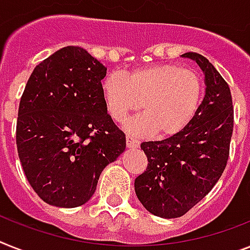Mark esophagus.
<instances>
[{
  "label": "esophagus",
  "mask_w": 250,
  "mask_h": 250,
  "mask_svg": "<svg viewBox=\"0 0 250 250\" xmlns=\"http://www.w3.org/2000/svg\"><path fill=\"white\" fill-rule=\"evenodd\" d=\"M126 147L130 148V149H135V148L139 147V140H137L135 138L127 135V137H126Z\"/></svg>",
  "instance_id": "obj_1"
}]
</instances>
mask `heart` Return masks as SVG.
<instances>
[{
    "instance_id": "b5f03b06",
    "label": "heart",
    "mask_w": 250,
    "mask_h": 250,
    "mask_svg": "<svg viewBox=\"0 0 250 250\" xmlns=\"http://www.w3.org/2000/svg\"><path fill=\"white\" fill-rule=\"evenodd\" d=\"M107 111L116 121L130 112L144 113L126 123L127 131L138 135L156 131L172 137L189 125L202 98V80L195 71L175 63H154L133 69L125 75L111 71L102 80Z\"/></svg>"
}]
</instances>
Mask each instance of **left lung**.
<instances>
[{
  "label": "left lung",
  "mask_w": 250,
  "mask_h": 250,
  "mask_svg": "<svg viewBox=\"0 0 250 250\" xmlns=\"http://www.w3.org/2000/svg\"><path fill=\"white\" fill-rule=\"evenodd\" d=\"M204 74L206 94L180 133L161 142H143L147 171L135 179L144 208L162 218L181 217L211 191L228 164L234 108L228 83L204 56L187 52Z\"/></svg>",
  "instance_id": "left-lung-1"
}]
</instances>
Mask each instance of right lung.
I'll return each mask as SVG.
<instances>
[{"label":"right lung","instance_id":"right-lung-1","mask_svg":"<svg viewBox=\"0 0 250 250\" xmlns=\"http://www.w3.org/2000/svg\"><path fill=\"white\" fill-rule=\"evenodd\" d=\"M107 67L67 46L36 66L19 104L16 146L41 199L74 208L94 194L103 168L126 148L107 113L101 80Z\"/></svg>","mask_w":250,"mask_h":250}]
</instances>
